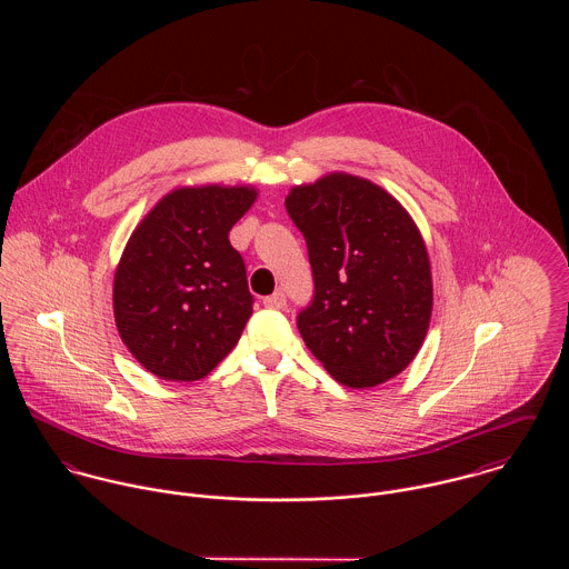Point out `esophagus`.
<instances>
[{"label": "esophagus", "mask_w": 569, "mask_h": 569, "mask_svg": "<svg viewBox=\"0 0 569 569\" xmlns=\"http://www.w3.org/2000/svg\"><path fill=\"white\" fill-rule=\"evenodd\" d=\"M262 305H264L267 309H284L287 298H284V293H282V291H276V293L267 296V298L262 300Z\"/></svg>", "instance_id": "esophagus-1"}]
</instances>
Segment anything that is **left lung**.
<instances>
[{
	"mask_svg": "<svg viewBox=\"0 0 569 569\" xmlns=\"http://www.w3.org/2000/svg\"><path fill=\"white\" fill-rule=\"evenodd\" d=\"M284 206L313 269V300L298 313L309 350L348 388L403 372L433 302L429 256L403 206L343 172L293 188Z\"/></svg>",
	"mask_w": 569,
	"mask_h": 569,
	"instance_id": "obj_1",
	"label": "left lung"
}]
</instances>
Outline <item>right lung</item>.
Returning <instances> with one entry per match:
<instances>
[{
    "label": "right lung",
    "instance_id": "obj_1",
    "mask_svg": "<svg viewBox=\"0 0 569 569\" xmlns=\"http://www.w3.org/2000/svg\"><path fill=\"white\" fill-rule=\"evenodd\" d=\"M253 188H179L136 228L113 278L116 326L131 355L166 381H197L237 346L251 316L232 226Z\"/></svg>",
    "mask_w": 569,
    "mask_h": 569
}]
</instances>
